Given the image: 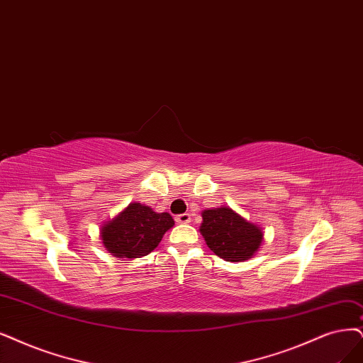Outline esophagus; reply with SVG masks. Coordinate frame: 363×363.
<instances>
[{"instance_id": "34e87169", "label": "esophagus", "mask_w": 363, "mask_h": 363, "mask_svg": "<svg viewBox=\"0 0 363 363\" xmlns=\"http://www.w3.org/2000/svg\"><path fill=\"white\" fill-rule=\"evenodd\" d=\"M174 221L177 223H181V224H186V223H190L191 221V217H190V213H181V216H177L174 217Z\"/></svg>"}]
</instances>
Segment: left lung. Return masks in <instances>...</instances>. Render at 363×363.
I'll return each instance as SVG.
<instances>
[{
	"instance_id": "8db88e82",
	"label": "left lung",
	"mask_w": 363,
	"mask_h": 363,
	"mask_svg": "<svg viewBox=\"0 0 363 363\" xmlns=\"http://www.w3.org/2000/svg\"><path fill=\"white\" fill-rule=\"evenodd\" d=\"M200 233L208 247L225 262H244L254 256L262 244L263 233L230 208L208 209L202 213Z\"/></svg>"
}]
</instances>
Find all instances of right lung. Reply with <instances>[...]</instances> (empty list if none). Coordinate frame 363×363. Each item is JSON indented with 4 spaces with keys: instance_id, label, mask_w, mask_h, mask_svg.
I'll use <instances>...</instances> for the list:
<instances>
[{
    "instance_id": "add662e5",
    "label": "right lung",
    "mask_w": 363,
    "mask_h": 363,
    "mask_svg": "<svg viewBox=\"0 0 363 363\" xmlns=\"http://www.w3.org/2000/svg\"><path fill=\"white\" fill-rule=\"evenodd\" d=\"M173 224L167 212L157 213L140 203H130L116 218L101 227L103 245L116 257H142L157 248Z\"/></svg>"
}]
</instances>
